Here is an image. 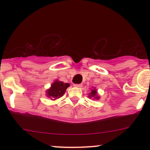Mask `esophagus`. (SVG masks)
Returning a JSON list of instances; mask_svg holds the SVG:
<instances>
[{"mask_svg":"<svg viewBox=\"0 0 150 150\" xmlns=\"http://www.w3.org/2000/svg\"><path fill=\"white\" fill-rule=\"evenodd\" d=\"M74 86H75V87H78V88H80V87H82V84H76V85H74Z\"/></svg>","mask_w":150,"mask_h":150,"instance_id":"34e87169","label":"esophagus"}]
</instances>
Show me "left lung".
<instances>
[{
	"mask_svg": "<svg viewBox=\"0 0 150 150\" xmlns=\"http://www.w3.org/2000/svg\"><path fill=\"white\" fill-rule=\"evenodd\" d=\"M89 99H97V100H99L100 99V97L99 95H98L97 89L95 88V87H93L92 89H90V92L89 93Z\"/></svg>",
	"mask_w": 150,
	"mask_h": 150,
	"instance_id": "obj_1",
	"label": "left lung"
}]
</instances>
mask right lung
<instances>
[{
    "instance_id": "add662e5",
    "label": "right lung",
    "mask_w": 150,
    "mask_h": 150,
    "mask_svg": "<svg viewBox=\"0 0 150 150\" xmlns=\"http://www.w3.org/2000/svg\"><path fill=\"white\" fill-rule=\"evenodd\" d=\"M68 87H70L69 83H64L62 81L56 80L46 91V97L50 98L51 100L59 99L63 97Z\"/></svg>"
}]
</instances>
